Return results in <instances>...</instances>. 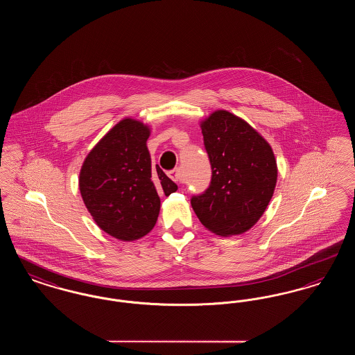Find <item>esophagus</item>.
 Returning a JSON list of instances; mask_svg holds the SVG:
<instances>
[{"mask_svg":"<svg viewBox=\"0 0 355 355\" xmlns=\"http://www.w3.org/2000/svg\"><path fill=\"white\" fill-rule=\"evenodd\" d=\"M169 177L177 184H182L184 182V175H182V171L181 169L171 170L169 173Z\"/></svg>","mask_w":355,"mask_h":355,"instance_id":"esophagus-1","label":"esophagus"}]
</instances>
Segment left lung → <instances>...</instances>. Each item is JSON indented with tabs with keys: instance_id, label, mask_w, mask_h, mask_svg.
<instances>
[{
	"instance_id": "8db88e82",
	"label": "left lung",
	"mask_w": 355,
	"mask_h": 355,
	"mask_svg": "<svg viewBox=\"0 0 355 355\" xmlns=\"http://www.w3.org/2000/svg\"><path fill=\"white\" fill-rule=\"evenodd\" d=\"M211 181L191 206L217 236L242 234L265 213L277 184V161L269 142L246 121L217 110L201 122Z\"/></svg>"
}]
</instances>
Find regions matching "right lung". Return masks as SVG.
Returning <instances> with one entry per match:
<instances>
[{
  "label": "right lung",
  "instance_id": "obj_1",
  "mask_svg": "<svg viewBox=\"0 0 355 355\" xmlns=\"http://www.w3.org/2000/svg\"><path fill=\"white\" fill-rule=\"evenodd\" d=\"M148 125L125 119L102 137L85 158L80 191L93 220L121 241L146 236L159 214V194L175 185L162 169L152 166L146 146Z\"/></svg>",
  "mask_w": 355,
  "mask_h": 355
}]
</instances>
